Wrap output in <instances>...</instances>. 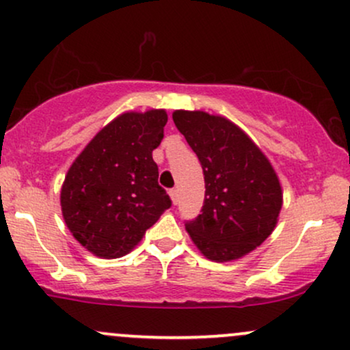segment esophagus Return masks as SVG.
Returning <instances> with one entry per match:
<instances>
[{"label":"esophagus","instance_id":"obj_1","mask_svg":"<svg viewBox=\"0 0 350 350\" xmlns=\"http://www.w3.org/2000/svg\"><path fill=\"white\" fill-rule=\"evenodd\" d=\"M170 196H171L172 202L178 204V189H171V191H170Z\"/></svg>","mask_w":350,"mask_h":350}]
</instances>
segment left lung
<instances>
[{"mask_svg":"<svg viewBox=\"0 0 350 350\" xmlns=\"http://www.w3.org/2000/svg\"><path fill=\"white\" fill-rule=\"evenodd\" d=\"M172 120L198 154L206 180L200 214L186 230L212 262H232L260 247L278 222L283 192L262 150L224 116L176 110Z\"/></svg>","mask_w":350,"mask_h":350,"instance_id":"left-lung-1","label":"left lung"}]
</instances>
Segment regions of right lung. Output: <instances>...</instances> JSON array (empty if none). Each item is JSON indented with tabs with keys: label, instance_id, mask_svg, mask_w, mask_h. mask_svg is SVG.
<instances>
[{
	"label": "right lung",
	"instance_id": "obj_1",
	"mask_svg": "<svg viewBox=\"0 0 350 350\" xmlns=\"http://www.w3.org/2000/svg\"><path fill=\"white\" fill-rule=\"evenodd\" d=\"M166 122L164 110L122 113L94 136L67 171L60 191L64 220L74 239L100 258L130 253L171 207L152 161Z\"/></svg>",
	"mask_w": 350,
	"mask_h": 350
}]
</instances>
